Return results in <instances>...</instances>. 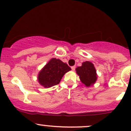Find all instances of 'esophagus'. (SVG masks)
Here are the masks:
<instances>
[{
    "mask_svg": "<svg viewBox=\"0 0 131 131\" xmlns=\"http://www.w3.org/2000/svg\"><path fill=\"white\" fill-rule=\"evenodd\" d=\"M71 70H72L73 71H74V70H75V67H74V66H73V67H71Z\"/></svg>",
    "mask_w": 131,
    "mask_h": 131,
    "instance_id": "34e87169",
    "label": "esophagus"
}]
</instances>
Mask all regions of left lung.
Segmentation results:
<instances>
[{"label":"left lung","mask_w":131,"mask_h":131,"mask_svg":"<svg viewBox=\"0 0 131 131\" xmlns=\"http://www.w3.org/2000/svg\"><path fill=\"white\" fill-rule=\"evenodd\" d=\"M80 81L86 87H90L96 83L97 79L96 70L94 64L90 61H86L82 63L81 67L76 68Z\"/></svg>","instance_id":"left-lung-1"}]
</instances>
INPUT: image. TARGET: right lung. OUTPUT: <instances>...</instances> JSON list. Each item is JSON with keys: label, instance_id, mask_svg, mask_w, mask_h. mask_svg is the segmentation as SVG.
I'll return each mask as SVG.
<instances>
[{"label": "right lung", "instance_id": "1", "mask_svg": "<svg viewBox=\"0 0 131 131\" xmlns=\"http://www.w3.org/2000/svg\"><path fill=\"white\" fill-rule=\"evenodd\" d=\"M71 69L60 59L51 58L38 74V81L44 88H50L60 83L64 74Z\"/></svg>", "mask_w": 131, "mask_h": 131}]
</instances>
